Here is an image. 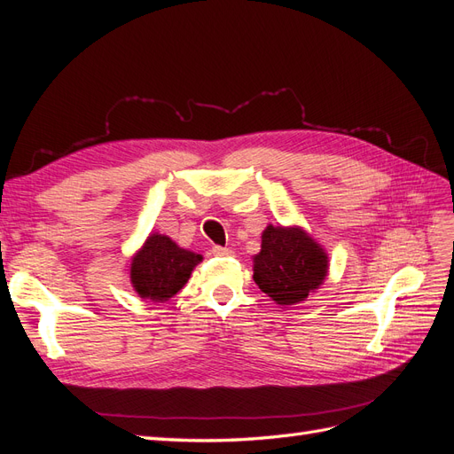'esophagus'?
<instances>
[{
	"instance_id": "obj_1",
	"label": "esophagus",
	"mask_w": 454,
	"mask_h": 454,
	"mask_svg": "<svg viewBox=\"0 0 454 454\" xmlns=\"http://www.w3.org/2000/svg\"><path fill=\"white\" fill-rule=\"evenodd\" d=\"M212 254L217 255V257H223V255H231L232 252L229 248H222V246H214L212 248Z\"/></svg>"
}]
</instances>
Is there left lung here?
Segmentation results:
<instances>
[{
	"instance_id": "obj_1",
	"label": "left lung",
	"mask_w": 454,
	"mask_h": 454,
	"mask_svg": "<svg viewBox=\"0 0 454 454\" xmlns=\"http://www.w3.org/2000/svg\"><path fill=\"white\" fill-rule=\"evenodd\" d=\"M329 257L324 246L299 225H267L254 255V280L274 303H303L324 284Z\"/></svg>"
}]
</instances>
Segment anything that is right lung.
<instances>
[{
  "mask_svg": "<svg viewBox=\"0 0 454 454\" xmlns=\"http://www.w3.org/2000/svg\"><path fill=\"white\" fill-rule=\"evenodd\" d=\"M200 261V254L182 248L167 235L151 232L130 257L129 278L138 297L167 303L187 284Z\"/></svg>",
  "mask_w": 454,
  "mask_h": 454,
  "instance_id": "1",
  "label": "right lung"
}]
</instances>
